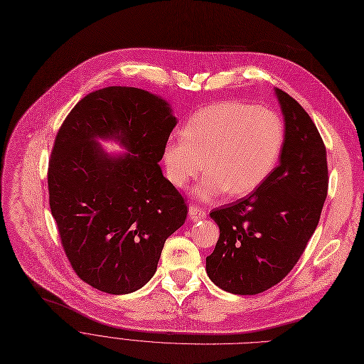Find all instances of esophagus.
<instances>
[{"label": "esophagus", "instance_id": "esophagus-1", "mask_svg": "<svg viewBox=\"0 0 364 364\" xmlns=\"http://www.w3.org/2000/svg\"><path fill=\"white\" fill-rule=\"evenodd\" d=\"M189 218H191L193 220H200V219H204L205 218V210L200 209V207L197 205H191L189 207Z\"/></svg>", "mask_w": 364, "mask_h": 364}]
</instances>
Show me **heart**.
Listing matches in <instances>:
<instances>
[{
	"label": "heart",
	"mask_w": 364,
	"mask_h": 364,
	"mask_svg": "<svg viewBox=\"0 0 364 364\" xmlns=\"http://www.w3.org/2000/svg\"><path fill=\"white\" fill-rule=\"evenodd\" d=\"M284 126L275 112L247 103L225 102L198 109L182 129V139L163 148L171 185L185 188L204 168L194 188L198 200L210 201L228 191L232 197L255 193L279 164Z\"/></svg>",
	"instance_id": "heart-1"
}]
</instances>
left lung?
Masks as SVG:
<instances>
[{"instance_id": "8db88e82", "label": "left lung", "mask_w": 364, "mask_h": 364, "mask_svg": "<svg viewBox=\"0 0 364 364\" xmlns=\"http://www.w3.org/2000/svg\"><path fill=\"white\" fill-rule=\"evenodd\" d=\"M274 93L284 117L279 167L255 193L210 213L220 234L205 271L234 295H257L284 279L313 237L327 197L326 148L316 124L295 99Z\"/></svg>"}]
</instances>
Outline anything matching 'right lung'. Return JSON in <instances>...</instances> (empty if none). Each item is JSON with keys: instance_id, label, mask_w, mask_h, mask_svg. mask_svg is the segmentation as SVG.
<instances>
[{"instance_id": "obj_1", "label": "right lung", "mask_w": 364, "mask_h": 364, "mask_svg": "<svg viewBox=\"0 0 364 364\" xmlns=\"http://www.w3.org/2000/svg\"><path fill=\"white\" fill-rule=\"evenodd\" d=\"M178 124L170 103L136 87L100 89L65 118L48 163L50 209L82 282L111 295L145 286L186 204L160 160ZM117 141L124 153L99 144Z\"/></svg>"}]
</instances>
